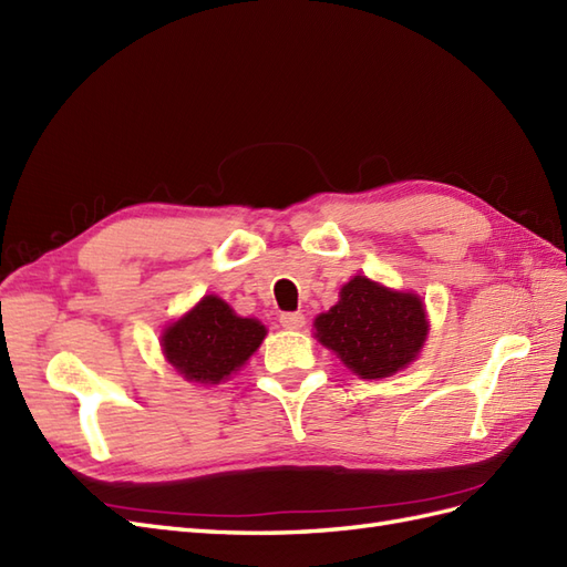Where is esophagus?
Wrapping results in <instances>:
<instances>
[{
  "label": "esophagus",
  "mask_w": 567,
  "mask_h": 567,
  "mask_svg": "<svg viewBox=\"0 0 567 567\" xmlns=\"http://www.w3.org/2000/svg\"><path fill=\"white\" fill-rule=\"evenodd\" d=\"M281 324L286 329H302V324H306V315H302V312H284Z\"/></svg>",
  "instance_id": "34e87169"
}]
</instances>
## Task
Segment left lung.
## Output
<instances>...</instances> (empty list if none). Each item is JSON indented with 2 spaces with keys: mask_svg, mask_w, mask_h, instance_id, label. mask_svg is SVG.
I'll return each instance as SVG.
<instances>
[{
  "mask_svg": "<svg viewBox=\"0 0 567 567\" xmlns=\"http://www.w3.org/2000/svg\"><path fill=\"white\" fill-rule=\"evenodd\" d=\"M317 341L363 380L390 378L416 361L427 337L423 300L353 276L334 308L315 317Z\"/></svg>",
  "mask_w": 567,
  "mask_h": 567,
  "instance_id": "1",
  "label": "left lung"
}]
</instances>
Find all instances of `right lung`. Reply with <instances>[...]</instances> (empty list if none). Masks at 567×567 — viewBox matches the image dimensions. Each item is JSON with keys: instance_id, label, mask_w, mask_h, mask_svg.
I'll return each instance as SVG.
<instances>
[{"instance_id": "right-lung-1", "label": "right lung", "mask_w": 567, "mask_h": 567, "mask_svg": "<svg viewBox=\"0 0 567 567\" xmlns=\"http://www.w3.org/2000/svg\"><path fill=\"white\" fill-rule=\"evenodd\" d=\"M267 329L252 317L236 315L226 300L204 296L195 308L165 327L163 355L187 382L218 384L240 370Z\"/></svg>"}]
</instances>
